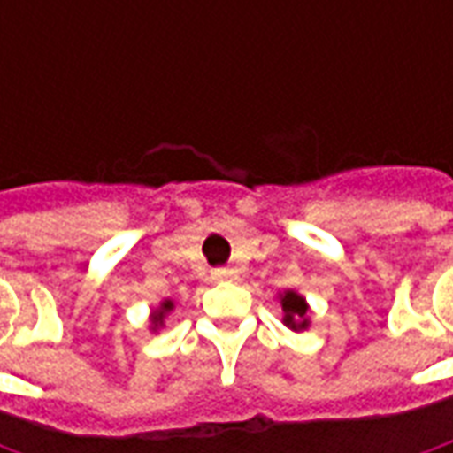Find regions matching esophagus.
Masks as SVG:
<instances>
[{
    "mask_svg": "<svg viewBox=\"0 0 453 453\" xmlns=\"http://www.w3.org/2000/svg\"><path fill=\"white\" fill-rule=\"evenodd\" d=\"M213 279L216 281H230V279H235V269H227V266L213 269Z\"/></svg>",
    "mask_w": 453,
    "mask_h": 453,
    "instance_id": "1",
    "label": "esophagus"
}]
</instances>
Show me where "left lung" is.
Returning a JSON list of instances; mask_svg holds the SVG:
<instances>
[{
    "instance_id": "1",
    "label": "left lung",
    "mask_w": 453,
    "mask_h": 453,
    "mask_svg": "<svg viewBox=\"0 0 453 453\" xmlns=\"http://www.w3.org/2000/svg\"><path fill=\"white\" fill-rule=\"evenodd\" d=\"M281 308H284V323L291 330H305L308 327V303L303 296L286 291L281 294Z\"/></svg>"
}]
</instances>
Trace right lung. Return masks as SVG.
Masks as SVG:
<instances>
[{"mask_svg":"<svg viewBox=\"0 0 453 453\" xmlns=\"http://www.w3.org/2000/svg\"><path fill=\"white\" fill-rule=\"evenodd\" d=\"M172 308H174V303H172V301H162V305H159V311H157V313H155V318H152V330H157L159 325L165 323V315H167L169 311H172Z\"/></svg>","mask_w":453,"mask_h":453,"instance_id":"1","label":"right lung"}]
</instances>
